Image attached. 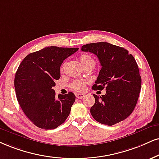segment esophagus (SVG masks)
Returning <instances> with one entry per match:
<instances>
[{
	"label": "esophagus",
	"mask_w": 159,
	"mask_h": 159,
	"mask_svg": "<svg viewBox=\"0 0 159 159\" xmlns=\"http://www.w3.org/2000/svg\"><path fill=\"white\" fill-rule=\"evenodd\" d=\"M75 96H76V98H78V99H81V98L85 97L86 94H84V93H77L75 94Z\"/></svg>",
	"instance_id": "obj_1"
}]
</instances>
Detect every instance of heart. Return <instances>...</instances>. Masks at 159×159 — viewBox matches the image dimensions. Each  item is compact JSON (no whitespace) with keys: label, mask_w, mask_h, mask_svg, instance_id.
<instances>
[{"label":"heart","mask_w":159,"mask_h":159,"mask_svg":"<svg viewBox=\"0 0 159 159\" xmlns=\"http://www.w3.org/2000/svg\"><path fill=\"white\" fill-rule=\"evenodd\" d=\"M80 61H81L82 65L86 63H89V62H94V59H92L89 54L86 53H83L80 56ZM64 65L62 66L61 69H63ZM86 82L84 81H81V80H77V81H73V83L71 84V87L73 88V89L76 90V91H83V90L85 89L86 87Z\"/></svg>","instance_id":"heart-1"}]
</instances>
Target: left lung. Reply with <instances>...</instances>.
Masks as SVG:
<instances>
[{
	"label": "left lung",
	"mask_w": 159,
	"mask_h": 159,
	"mask_svg": "<svg viewBox=\"0 0 159 159\" xmlns=\"http://www.w3.org/2000/svg\"><path fill=\"white\" fill-rule=\"evenodd\" d=\"M81 51L97 56L101 70L94 90L106 88V94H93L95 103L90 112L96 121L113 125L134 111L142 86L139 70L134 56L123 48L100 42L83 45Z\"/></svg>",
	"instance_id": "obj_1"
}]
</instances>
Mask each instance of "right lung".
<instances>
[{
    "instance_id": "1",
    "label": "right lung",
    "mask_w": 159,
    "mask_h": 159,
    "mask_svg": "<svg viewBox=\"0 0 159 159\" xmlns=\"http://www.w3.org/2000/svg\"><path fill=\"white\" fill-rule=\"evenodd\" d=\"M78 48L46 47L26 56L15 78L16 97L27 117L38 128L51 130L67 120L75 100L73 92L56 96L63 61Z\"/></svg>"
}]
</instances>
